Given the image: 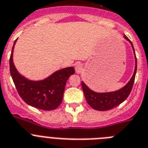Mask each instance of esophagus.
Masks as SVG:
<instances>
[{
	"label": "esophagus",
	"mask_w": 148,
	"mask_h": 148,
	"mask_svg": "<svg viewBox=\"0 0 148 148\" xmlns=\"http://www.w3.org/2000/svg\"><path fill=\"white\" fill-rule=\"evenodd\" d=\"M82 71H83V65L80 63H77L75 64V71H76V73L80 74Z\"/></svg>",
	"instance_id": "esophagus-1"
}]
</instances>
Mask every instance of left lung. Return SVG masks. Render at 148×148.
<instances>
[{"label":"left lung","mask_w":148,"mask_h":148,"mask_svg":"<svg viewBox=\"0 0 148 148\" xmlns=\"http://www.w3.org/2000/svg\"><path fill=\"white\" fill-rule=\"evenodd\" d=\"M124 38L131 43L135 56V49H134L132 43L130 41V40L126 35L124 36ZM136 71H137V59H136V56H135V71H134L133 75L130 79V80L128 82L127 84L125 86H123L119 90L111 92H95L91 90L87 86L84 84V82L82 81V88H83V91H84V95H85L86 100L88 104L93 109L97 110H101V111L110 110L117 105H120L121 103L123 102L127 99V97L131 92L132 86H133L134 81H135Z\"/></svg>","instance_id":"8db88e82"}]
</instances>
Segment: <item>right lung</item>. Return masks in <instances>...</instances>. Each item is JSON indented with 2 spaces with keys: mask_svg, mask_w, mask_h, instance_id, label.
<instances>
[{
  "mask_svg": "<svg viewBox=\"0 0 148 148\" xmlns=\"http://www.w3.org/2000/svg\"><path fill=\"white\" fill-rule=\"evenodd\" d=\"M16 40L13 43L10 58V71L18 95L25 102L36 108L44 110L56 109L62 101L68 77L75 72L74 68L69 67L57 71L43 80H28L17 71L13 64V48Z\"/></svg>",
  "mask_w": 148,
  "mask_h": 148,
  "instance_id": "1",
  "label": "right lung"
}]
</instances>
